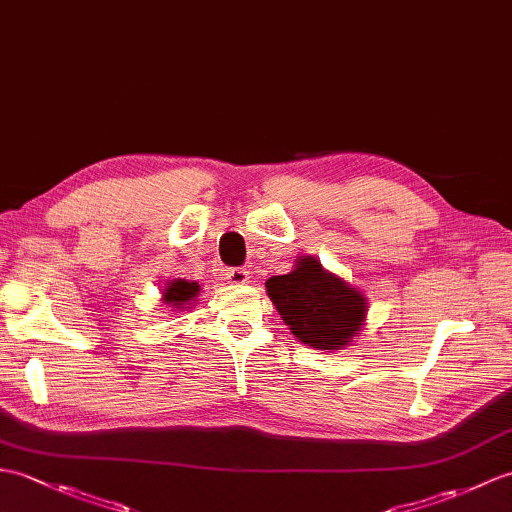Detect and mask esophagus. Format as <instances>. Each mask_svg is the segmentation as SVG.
I'll use <instances>...</instances> for the list:
<instances>
[{
	"mask_svg": "<svg viewBox=\"0 0 512 512\" xmlns=\"http://www.w3.org/2000/svg\"><path fill=\"white\" fill-rule=\"evenodd\" d=\"M227 279L231 283H246L248 281V270L246 268H229L227 270Z\"/></svg>",
	"mask_w": 512,
	"mask_h": 512,
	"instance_id": "34e87169",
	"label": "esophagus"
}]
</instances>
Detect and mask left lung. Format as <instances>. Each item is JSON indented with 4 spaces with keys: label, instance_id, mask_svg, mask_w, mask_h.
<instances>
[{
    "label": "left lung",
    "instance_id": "obj_1",
    "mask_svg": "<svg viewBox=\"0 0 512 512\" xmlns=\"http://www.w3.org/2000/svg\"><path fill=\"white\" fill-rule=\"evenodd\" d=\"M266 290L292 334L314 349H340L362 327V292L329 275L314 257L301 259L288 275L270 277Z\"/></svg>",
    "mask_w": 512,
    "mask_h": 512
}]
</instances>
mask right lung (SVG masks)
I'll list each match as a JSON object with an SVG mask.
<instances>
[{
    "mask_svg": "<svg viewBox=\"0 0 512 512\" xmlns=\"http://www.w3.org/2000/svg\"><path fill=\"white\" fill-rule=\"evenodd\" d=\"M200 292V285L196 281H185V279H176L174 283L168 285V290L163 292L165 303H174L176 307H183L185 303H189L194 296Z\"/></svg>",
    "mask_w": 512,
    "mask_h": 512,
    "instance_id": "1",
    "label": "right lung"
}]
</instances>
